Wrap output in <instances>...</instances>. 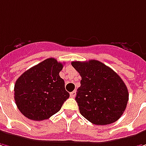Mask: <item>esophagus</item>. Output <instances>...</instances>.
Wrapping results in <instances>:
<instances>
[{"label": "esophagus", "instance_id": "34e87169", "mask_svg": "<svg viewBox=\"0 0 146 146\" xmlns=\"http://www.w3.org/2000/svg\"><path fill=\"white\" fill-rule=\"evenodd\" d=\"M70 96H71L72 98H74V97L76 96V90H73V92H71V93H70Z\"/></svg>", "mask_w": 146, "mask_h": 146}]
</instances>
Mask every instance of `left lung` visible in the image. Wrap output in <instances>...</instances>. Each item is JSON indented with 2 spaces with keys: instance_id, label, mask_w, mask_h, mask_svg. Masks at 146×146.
<instances>
[{
  "instance_id": "left-lung-1",
  "label": "left lung",
  "mask_w": 146,
  "mask_h": 146,
  "mask_svg": "<svg viewBox=\"0 0 146 146\" xmlns=\"http://www.w3.org/2000/svg\"><path fill=\"white\" fill-rule=\"evenodd\" d=\"M71 64L82 77L75 98L82 115L96 125L118 120L128 101V88L120 77L95 60Z\"/></svg>"
}]
</instances>
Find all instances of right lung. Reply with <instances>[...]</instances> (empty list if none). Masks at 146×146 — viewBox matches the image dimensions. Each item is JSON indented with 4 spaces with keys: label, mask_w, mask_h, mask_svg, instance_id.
Returning <instances> with one entry per match:
<instances>
[{
    "label": "right lung",
    "mask_w": 146,
    "mask_h": 146,
    "mask_svg": "<svg viewBox=\"0 0 146 146\" xmlns=\"http://www.w3.org/2000/svg\"><path fill=\"white\" fill-rule=\"evenodd\" d=\"M63 64L48 58L23 73L14 85V100L27 118L40 121L58 112L69 94L59 73Z\"/></svg>",
    "instance_id": "right-lung-1"
}]
</instances>
